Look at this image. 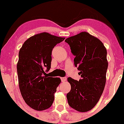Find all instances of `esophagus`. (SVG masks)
<instances>
[{"label": "esophagus", "instance_id": "1", "mask_svg": "<svg viewBox=\"0 0 124 124\" xmlns=\"http://www.w3.org/2000/svg\"><path fill=\"white\" fill-rule=\"evenodd\" d=\"M66 80V78H61V81L62 82H65Z\"/></svg>", "mask_w": 124, "mask_h": 124}]
</instances>
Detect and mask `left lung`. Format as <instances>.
<instances>
[{
    "mask_svg": "<svg viewBox=\"0 0 124 124\" xmlns=\"http://www.w3.org/2000/svg\"><path fill=\"white\" fill-rule=\"evenodd\" d=\"M75 56L74 65L80 71L79 81L68 78L70 91L66 95L70 107L87 112L96 105L103 93L108 68L107 49L97 38L82 32L65 39Z\"/></svg>",
    "mask_w": 124,
    "mask_h": 124,
    "instance_id": "obj_1",
    "label": "left lung"
}]
</instances>
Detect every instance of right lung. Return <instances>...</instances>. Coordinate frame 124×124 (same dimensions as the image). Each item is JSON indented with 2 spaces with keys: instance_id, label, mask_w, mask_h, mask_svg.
Segmentation results:
<instances>
[{
  "instance_id": "right-lung-1",
  "label": "right lung",
  "mask_w": 124,
  "mask_h": 124,
  "mask_svg": "<svg viewBox=\"0 0 124 124\" xmlns=\"http://www.w3.org/2000/svg\"><path fill=\"white\" fill-rule=\"evenodd\" d=\"M64 39L42 32L27 39L20 49L17 65L20 90L25 103L35 110H45L53 103L61 80L47 76L45 72L51 68L52 49Z\"/></svg>"
}]
</instances>
